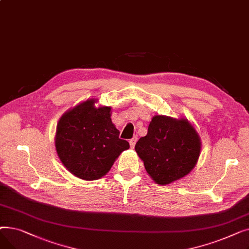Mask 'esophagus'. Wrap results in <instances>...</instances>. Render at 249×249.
I'll use <instances>...</instances> for the list:
<instances>
[{"label": "esophagus", "mask_w": 249, "mask_h": 249, "mask_svg": "<svg viewBox=\"0 0 249 249\" xmlns=\"http://www.w3.org/2000/svg\"><path fill=\"white\" fill-rule=\"evenodd\" d=\"M136 141H137V136L136 135H134L131 139L129 140V143H130V146H131L132 148L135 146V144H136Z\"/></svg>", "instance_id": "34e87169"}]
</instances>
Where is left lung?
Listing matches in <instances>:
<instances>
[{"mask_svg": "<svg viewBox=\"0 0 249 249\" xmlns=\"http://www.w3.org/2000/svg\"><path fill=\"white\" fill-rule=\"evenodd\" d=\"M135 150L156 184L167 185L195 167L201 142L188 120L158 115L152 118L147 135L137 141Z\"/></svg>", "mask_w": 249, "mask_h": 249, "instance_id": "1", "label": "left lung"}]
</instances>
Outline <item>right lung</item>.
<instances>
[{"mask_svg":"<svg viewBox=\"0 0 249 249\" xmlns=\"http://www.w3.org/2000/svg\"><path fill=\"white\" fill-rule=\"evenodd\" d=\"M88 100L64 113L58 121L55 147L63 165L73 176L95 180L106 175L129 143L119 138L111 121V108Z\"/></svg>","mask_w":249,"mask_h":249,"instance_id":"right-lung-1","label":"right lung"}]
</instances>
